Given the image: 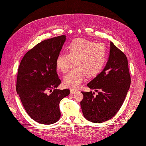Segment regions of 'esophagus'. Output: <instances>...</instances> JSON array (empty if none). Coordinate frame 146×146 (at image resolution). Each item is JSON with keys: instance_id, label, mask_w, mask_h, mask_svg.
<instances>
[{"instance_id": "34e87169", "label": "esophagus", "mask_w": 146, "mask_h": 146, "mask_svg": "<svg viewBox=\"0 0 146 146\" xmlns=\"http://www.w3.org/2000/svg\"><path fill=\"white\" fill-rule=\"evenodd\" d=\"M77 91H78L76 90H73V89H72V90H70V94H73L76 93V92H77Z\"/></svg>"}]
</instances>
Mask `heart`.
<instances>
[{"label": "heart", "mask_w": 146, "mask_h": 146, "mask_svg": "<svg viewBox=\"0 0 146 146\" xmlns=\"http://www.w3.org/2000/svg\"><path fill=\"white\" fill-rule=\"evenodd\" d=\"M107 58V50L102 43H95L84 38H76L68 47V53H61L56 60V66L66 74L75 68L64 77L63 86L77 89L82 84L86 76H95L102 69Z\"/></svg>", "instance_id": "heart-1"}]
</instances>
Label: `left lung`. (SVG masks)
I'll use <instances>...</instances> for the list:
<instances>
[{
    "mask_svg": "<svg viewBox=\"0 0 146 146\" xmlns=\"http://www.w3.org/2000/svg\"><path fill=\"white\" fill-rule=\"evenodd\" d=\"M131 83L126 55L110 42L108 60L104 70L88 83L91 90L84 92L80 105L84 117L92 122L102 123L112 118L121 108Z\"/></svg>",
    "mask_w": 146,
    "mask_h": 146,
    "instance_id": "obj_1",
    "label": "left lung"
}]
</instances>
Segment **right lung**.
<instances>
[{
  "label": "right lung",
  "instance_id": "right-lung-1",
  "mask_svg": "<svg viewBox=\"0 0 146 146\" xmlns=\"http://www.w3.org/2000/svg\"><path fill=\"white\" fill-rule=\"evenodd\" d=\"M66 37L61 35L38 43L26 53L19 66L17 93L29 116L41 124L59 120L60 101L70 94L68 89H56L61 80L56 60Z\"/></svg>",
  "mask_w": 146,
  "mask_h": 146
}]
</instances>
